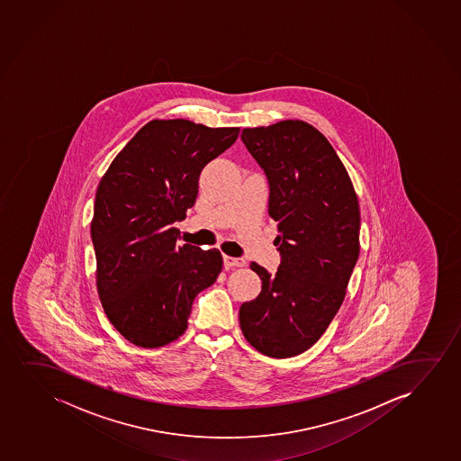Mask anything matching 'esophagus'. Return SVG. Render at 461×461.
I'll return each instance as SVG.
<instances>
[{
    "instance_id": "obj_1",
    "label": "esophagus",
    "mask_w": 461,
    "mask_h": 461,
    "mask_svg": "<svg viewBox=\"0 0 461 461\" xmlns=\"http://www.w3.org/2000/svg\"><path fill=\"white\" fill-rule=\"evenodd\" d=\"M246 260L243 258H230V256H224V267L226 268H240L245 267Z\"/></svg>"
}]
</instances>
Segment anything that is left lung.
Segmentation results:
<instances>
[{"label": "left lung", "mask_w": 461, "mask_h": 461, "mask_svg": "<svg viewBox=\"0 0 461 461\" xmlns=\"http://www.w3.org/2000/svg\"><path fill=\"white\" fill-rule=\"evenodd\" d=\"M241 141L270 184L268 213L277 221L281 265L262 279L256 300L240 307L246 340L270 357L309 350L344 303L359 258L357 191L336 150L304 121L243 129Z\"/></svg>", "instance_id": "obj_1"}]
</instances>
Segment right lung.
Returning a JSON list of instances; mask_svg holds the SVG:
<instances>
[{
  "label": "right lung",
  "mask_w": 461,
  "mask_h": 461,
  "mask_svg": "<svg viewBox=\"0 0 461 461\" xmlns=\"http://www.w3.org/2000/svg\"><path fill=\"white\" fill-rule=\"evenodd\" d=\"M188 119H154L100 180L91 221L97 290L111 325L131 344L158 348L188 326L193 301L222 270L218 249L177 245L203 166L239 138Z\"/></svg>",
  "instance_id": "right-lung-1"
}]
</instances>
